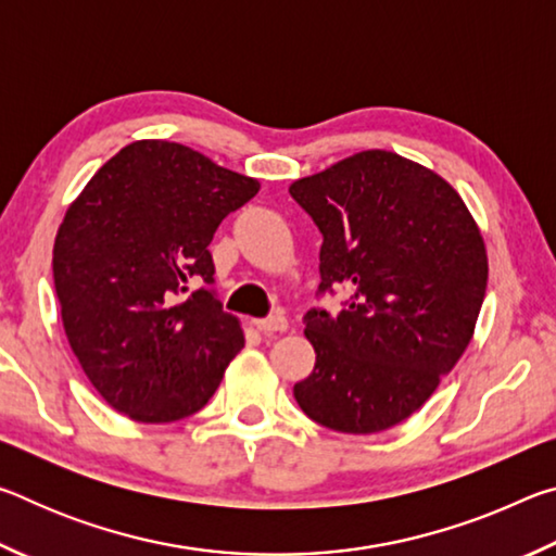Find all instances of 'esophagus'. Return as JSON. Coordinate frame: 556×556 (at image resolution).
I'll use <instances>...</instances> for the list:
<instances>
[{
    "label": "esophagus",
    "instance_id": "34e87169",
    "mask_svg": "<svg viewBox=\"0 0 556 556\" xmlns=\"http://www.w3.org/2000/svg\"><path fill=\"white\" fill-rule=\"evenodd\" d=\"M255 326L260 328L262 333H277V331H287V318L281 314L267 316V318H255Z\"/></svg>",
    "mask_w": 556,
    "mask_h": 556
}]
</instances>
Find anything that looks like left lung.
Segmentation results:
<instances>
[{
  "mask_svg": "<svg viewBox=\"0 0 556 556\" xmlns=\"http://www.w3.org/2000/svg\"><path fill=\"white\" fill-rule=\"evenodd\" d=\"M324 235L316 294L345 289L343 312H306L314 372L294 384L308 419L343 434L400 425L464 355L481 314L488 257L444 178L370 149L289 186Z\"/></svg>",
  "mask_w": 556,
  "mask_h": 556,
  "instance_id": "obj_1",
  "label": "left lung"
}]
</instances>
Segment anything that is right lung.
Here are the masks:
<instances>
[{"label":"right lung","mask_w":556,"mask_h":556,"mask_svg":"<svg viewBox=\"0 0 556 556\" xmlns=\"http://www.w3.org/2000/svg\"><path fill=\"white\" fill-rule=\"evenodd\" d=\"M257 191L255 178L201 152L142 139L100 166L65 211L53 244L63 328L112 409L162 425L191 417L218 390L244 336L215 296L208 244Z\"/></svg>","instance_id":"add662e5"}]
</instances>
